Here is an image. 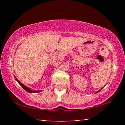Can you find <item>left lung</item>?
<instances>
[{"mask_svg": "<svg viewBox=\"0 0 125 125\" xmlns=\"http://www.w3.org/2000/svg\"><path fill=\"white\" fill-rule=\"evenodd\" d=\"M102 89H103V88H102ZM101 89H100V90H99V91H98V92H96V93H98V92H100V90H101Z\"/></svg>", "mask_w": 125, "mask_h": 125, "instance_id": "obj_1", "label": "left lung"}]
</instances>
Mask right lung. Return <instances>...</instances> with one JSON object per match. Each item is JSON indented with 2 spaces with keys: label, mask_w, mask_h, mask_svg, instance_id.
Returning <instances> with one entry per match:
<instances>
[{
  "label": "right lung",
  "mask_w": 125,
  "mask_h": 125,
  "mask_svg": "<svg viewBox=\"0 0 125 125\" xmlns=\"http://www.w3.org/2000/svg\"><path fill=\"white\" fill-rule=\"evenodd\" d=\"M15 77V76H14ZM15 79L16 80V81L18 82V83L20 84V85L22 86V88L24 89L25 90H26V92H29V93H39V92H41L42 90H35V91H33V90H31L30 89V88H29L28 87H27V86H26L25 85H24V84H22L21 83V82L19 81V80L18 79H17V78L15 77Z\"/></svg>",
  "instance_id": "obj_1"
}]
</instances>
